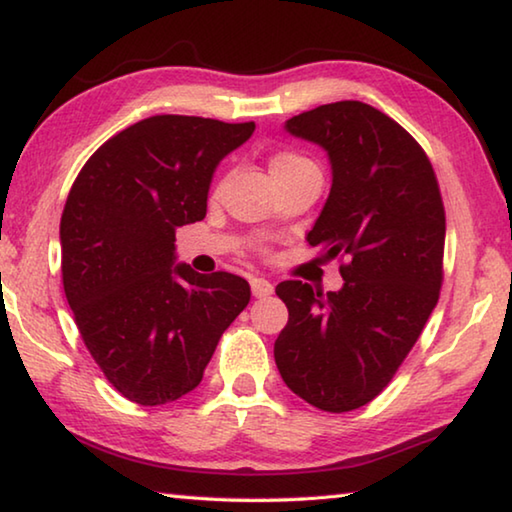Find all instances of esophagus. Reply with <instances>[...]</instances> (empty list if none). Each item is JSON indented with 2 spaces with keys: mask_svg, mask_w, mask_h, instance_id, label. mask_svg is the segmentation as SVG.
I'll return each instance as SVG.
<instances>
[{
  "mask_svg": "<svg viewBox=\"0 0 512 512\" xmlns=\"http://www.w3.org/2000/svg\"><path fill=\"white\" fill-rule=\"evenodd\" d=\"M250 289H253L255 298H268L273 293V284L266 280V277H253L250 280Z\"/></svg>",
  "mask_w": 512,
  "mask_h": 512,
  "instance_id": "34e87169",
  "label": "esophagus"
}]
</instances>
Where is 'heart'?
Segmentation results:
<instances>
[{"instance_id":"1","label":"heart","mask_w":512,"mask_h":512,"mask_svg":"<svg viewBox=\"0 0 512 512\" xmlns=\"http://www.w3.org/2000/svg\"><path fill=\"white\" fill-rule=\"evenodd\" d=\"M268 169H271V176L277 178L287 176V173L316 169V164L296 151H277L271 155V160H268Z\"/></svg>"}]
</instances>
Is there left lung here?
<instances>
[{
    "label": "left lung",
    "mask_w": 512,
    "mask_h": 512,
    "mask_svg": "<svg viewBox=\"0 0 512 512\" xmlns=\"http://www.w3.org/2000/svg\"><path fill=\"white\" fill-rule=\"evenodd\" d=\"M323 146L332 189L309 246L345 257L341 291L287 280L275 293L289 323L275 341L277 370L320 411L368 404L395 377L443 287L445 207L422 146L384 112L336 101L287 121Z\"/></svg>",
    "instance_id": "obj_1"
}]
</instances>
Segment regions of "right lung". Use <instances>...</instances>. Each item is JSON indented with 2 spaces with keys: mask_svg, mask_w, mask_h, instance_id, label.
<instances>
[{
  "mask_svg": "<svg viewBox=\"0 0 512 512\" xmlns=\"http://www.w3.org/2000/svg\"><path fill=\"white\" fill-rule=\"evenodd\" d=\"M255 121L155 115L101 144L69 189L63 287L85 348L126 400L158 406L201 384L250 300L244 277L176 266V230L205 219L216 164Z\"/></svg>",
  "mask_w": 512,
  "mask_h": 512,
  "instance_id": "1",
  "label": "right lung"
}]
</instances>
